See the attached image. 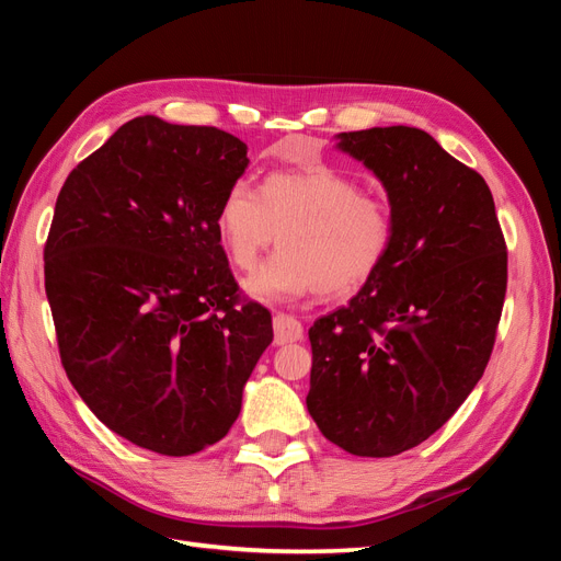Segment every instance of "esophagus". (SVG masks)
<instances>
[{
	"label": "esophagus",
	"mask_w": 561,
	"mask_h": 561,
	"mask_svg": "<svg viewBox=\"0 0 561 561\" xmlns=\"http://www.w3.org/2000/svg\"><path fill=\"white\" fill-rule=\"evenodd\" d=\"M304 336V325L295 318L287 313H276L274 316V342L278 346L290 344V342H299Z\"/></svg>",
	"instance_id": "34e87169"
}]
</instances>
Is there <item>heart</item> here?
<instances>
[{"instance_id": "obj_1", "label": "heart", "mask_w": 561, "mask_h": 561, "mask_svg": "<svg viewBox=\"0 0 561 561\" xmlns=\"http://www.w3.org/2000/svg\"><path fill=\"white\" fill-rule=\"evenodd\" d=\"M215 227L241 271L254 268L280 233V250L245 280L262 301L358 293L386 264L396 236L388 203L328 165L274 171L260 192L236 182L219 201Z\"/></svg>"}]
</instances>
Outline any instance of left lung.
Here are the masks:
<instances>
[{"label":"left lung","mask_w":561,"mask_h":561,"mask_svg":"<svg viewBox=\"0 0 561 561\" xmlns=\"http://www.w3.org/2000/svg\"><path fill=\"white\" fill-rule=\"evenodd\" d=\"M383 182L393 248L348 307L309 330V414L332 445L396 456L454 416L484 375L507 287V248L484 178L426 130L339 133Z\"/></svg>","instance_id":"obj_1"}]
</instances>
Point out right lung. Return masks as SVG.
I'll return each instance as SVG.
<instances>
[{
  "mask_svg": "<svg viewBox=\"0 0 561 561\" xmlns=\"http://www.w3.org/2000/svg\"><path fill=\"white\" fill-rule=\"evenodd\" d=\"M245 168L248 145L227 130L138 116L58 194L44 283L60 363L89 410L142 449L219 443L274 339L215 227Z\"/></svg>",
  "mask_w": 561,
  "mask_h": 561,
  "instance_id": "add662e5",
  "label": "right lung"
}]
</instances>
